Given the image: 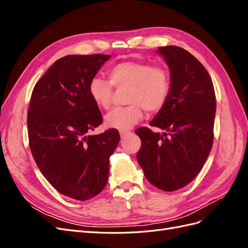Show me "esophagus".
I'll use <instances>...</instances> for the list:
<instances>
[{"instance_id": "34e87169", "label": "esophagus", "mask_w": 248, "mask_h": 248, "mask_svg": "<svg viewBox=\"0 0 248 248\" xmlns=\"http://www.w3.org/2000/svg\"><path fill=\"white\" fill-rule=\"evenodd\" d=\"M129 133H130L129 130H120V136H121V138L126 137L127 134H129Z\"/></svg>"}]
</instances>
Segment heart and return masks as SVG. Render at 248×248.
Here are the masks:
<instances>
[{
    "label": "heart",
    "instance_id": "heart-1",
    "mask_svg": "<svg viewBox=\"0 0 248 248\" xmlns=\"http://www.w3.org/2000/svg\"><path fill=\"white\" fill-rule=\"evenodd\" d=\"M108 81L99 78L91 79L88 87L90 98L101 109H108L112 102L111 85L128 89L126 103L129 106L110 110L104 117L108 128L129 129L148 112L159 111L166 104L170 89V74L162 66H152L147 62L126 61L111 66L108 71Z\"/></svg>",
    "mask_w": 248,
    "mask_h": 248
}]
</instances>
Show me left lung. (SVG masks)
Segmentation results:
<instances>
[{
    "label": "left lung",
    "mask_w": 248,
    "mask_h": 248,
    "mask_svg": "<svg viewBox=\"0 0 248 248\" xmlns=\"http://www.w3.org/2000/svg\"><path fill=\"white\" fill-rule=\"evenodd\" d=\"M157 54L169 66L170 89L150 125L164 132L137 129L141 140L137 158L150 183L175 191L198 176L211 151L216 98L208 71L190 52L169 46Z\"/></svg>",
    "instance_id": "obj_1"
}]
</instances>
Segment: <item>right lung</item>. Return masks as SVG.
Segmentation results:
<instances>
[{
  "label": "right lung",
  "instance_id": "1",
  "mask_svg": "<svg viewBox=\"0 0 248 248\" xmlns=\"http://www.w3.org/2000/svg\"><path fill=\"white\" fill-rule=\"evenodd\" d=\"M110 58L70 55L50 66L37 81L28 110L30 149L42 175L64 196L87 201L100 193L109 174V157L120 134L108 129L90 136L102 116L88 87Z\"/></svg>",
  "mask_w": 248,
  "mask_h": 248
}]
</instances>
